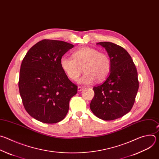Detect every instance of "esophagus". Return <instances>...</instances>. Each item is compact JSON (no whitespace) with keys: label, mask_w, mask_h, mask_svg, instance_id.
<instances>
[{"label":"esophagus","mask_w":159,"mask_h":159,"mask_svg":"<svg viewBox=\"0 0 159 159\" xmlns=\"http://www.w3.org/2000/svg\"><path fill=\"white\" fill-rule=\"evenodd\" d=\"M83 89H84L83 87H81V86H78V91H82Z\"/></svg>","instance_id":"obj_1"}]
</instances>
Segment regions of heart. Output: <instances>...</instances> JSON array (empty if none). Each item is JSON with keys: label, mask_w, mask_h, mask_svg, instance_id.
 <instances>
[{"label": "heart", "mask_w": 159, "mask_h": 159, "mask_svg": "<svg viewBox=\"0 0 159 159\" xmlns=\"http://www.w3.org/2000/svg\"><path fill=\"white\" fill-rule=\"evenodd\" d=\"M73 58L63 56L60 59V66L68 77L73 81L79 78L83 70L85 72L78 80L81 84H88L95 79L104 80L111 70V60L109 56L99 50L84 47L73 53Z\"/></svg>", "instance_id": "heart-1"}]
</instances>
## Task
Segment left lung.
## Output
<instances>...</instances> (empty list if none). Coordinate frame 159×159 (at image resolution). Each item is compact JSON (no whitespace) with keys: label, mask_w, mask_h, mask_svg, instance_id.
<instances>
[{"label":"left lung","mask_w":159,"mask_h":159,"mask_svg":"<svg viewBox=\"0 0 159 159\" xmlns=\"http://www.w3.org/2000/svg\"><path fill=\"white\" fill-rule=\"evenodd\" d=\"M97 44L105 48L111 60V70L107 80L93 89L94 96L90 109L95 116L103 120L119 118L132 109L139 87L134 62L122 47L110 43Z\"/></svg>","instance_id":"left-lung-1"}]
</instances>
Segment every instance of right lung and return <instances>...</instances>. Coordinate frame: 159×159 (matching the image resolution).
I'll return each mask as SVG.
<instances>
[{
    "instance_id": "1",
    "label": "right lung",
    "mask_w": 159,
    "mask_h": 159,
    "mask_svg": "<svg viewBox=\"0 0 159 159\" xmlns=\"http://www.w3.org/2000/svg\"><path fill=\"white\" fill-rule=\"evenodd\" d=\"M74 47L68 43L42 40L32 47L20 66L19 89L23 105L33 118L45 123L65 118L70 100L77 93L60 66V59Z\"/></svg>"
}]
</instances>
